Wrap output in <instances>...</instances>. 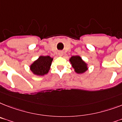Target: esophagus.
<instances>
[{"label": "esophagus", "mask_w": 122, "mask_h": 122, "mask_svg": "<svg viewBox=\"0 0 122 122\" xmlns=\"http://www.w3.org/2000/svg\"><path fill=\"white\" fill-rule=\"evenodd\" d=\"M62 54H62V52H60V53H59V55H60V56H61V55H62Z\"/></svg>", "instance_id": "obj_1"}]
</instances>
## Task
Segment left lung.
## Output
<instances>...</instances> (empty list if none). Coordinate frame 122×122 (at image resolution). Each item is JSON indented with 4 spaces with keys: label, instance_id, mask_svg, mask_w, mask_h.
<instances>
[{
    "label": "left lung",
    "instance_id": "8db88e82",
    "mask_svg": "<svg viewBox=\"0 0 122 122\" xmlns=\"http://www.w3.org/2000/svg\"><path fill=\"white\" fill-rule=\"evenodd\" d=\"M70 61L72 63V67L75 69V72L77 73H82L87 70L86 64L79 56H72Z\"/></svg>",
    "mask_w": 122,
    "mask_h": 122
}]
</instances>
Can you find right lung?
<instances>
[{
  "label": "right lung",
  "mask_w": 122,
  "mask_h": 122,
  "mask_svg": "<svg viewBox=\"0 0 122 122\" xmlns=\"http://www.w3.org/2000/svg\"><path fill=\"white\" fill-rule=\"evenodd\" d=\"M53 59L49 56H41L30 66L32 72L37 75H44L50 70Z\"/></svg>",
  "instance_id": "obj_1"
}]
</instances>
